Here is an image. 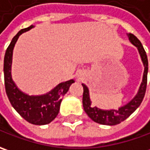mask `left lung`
<instances>
[{
	"label": "left lung",
	"mask_w": 150,
	"mask_h": 150,
	"mask_svg": "<svg viewBox=\"0 0 150 150\" xmlns=\"http://www.w3.org/2000/svg\"><path fill=\"white\" fill-rule=\"evenodd\" d=\"M128 38L130 42L134 45H135L139 52L142 61L144 65V72L143 76V81L141 83L139 90L138 94L130 102H128L127 105L118 108L117 110H110V111H105L101 110L97 108L91 107V101L90 100L89 96V91L86 85L82 84L83 86V98H82V103H83V108L87 114L88 117L97 123H100L102 125H117L119 124L120 122H123L125 119L134 112V111L139 108L143 101V99L144 97L145 91L147 87V75H148V58L145 50L144 49L142 43L138 38L134 36V34L129 33Z\"/></svg>",
	"instance_id": "obj_1"
}]
</instances>
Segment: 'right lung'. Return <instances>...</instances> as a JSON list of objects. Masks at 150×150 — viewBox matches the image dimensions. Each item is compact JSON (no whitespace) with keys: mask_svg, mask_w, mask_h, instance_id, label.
<instances>
[{"mask_svg":"<svg viewBox=\"0 0 150 150\" xmlns=\"http://www.w3.org/2000/svg\"><path fill=\"white\" fill-rule=\"evenodd\" d=\"M33 28V26L31 25L28 28L19 31L6 49L4 58L5 88L11 106L25 120L35 125H45L51 122L57 117L59 112L62 96L66 94L71 84L75 81L70 80L60 83L49 93L39 96H31L17 89L11 75L12 51L19 36Z\"/></svg>","mask_w":150,"mask_h":150,"instance_id":"obj_1","label":"right lung"}]
</instances>
